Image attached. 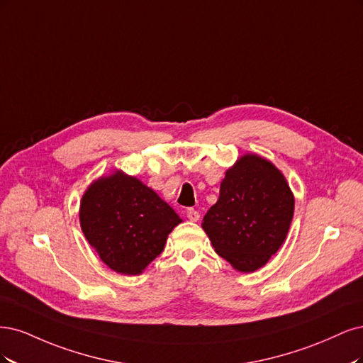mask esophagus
Returning <instances> with one entry per match:
<instances>
[{
    "instance_id": "1",
    "label": "esophagus",
    "mask_w": 363,
    "mask_h": 363,
    "mask_svg": "<svg viewBox=\"0 0 363 363\" xmlns=\"http://www.w3.org/2000/svg\"><path fill=\"white\" fill-rule=\"evenodd\" d=\"M186 218H189L190 221H197L199 218H201V214H199V211H196L194 208H189L186 209Z\"/></svg>"
}]
</instances>
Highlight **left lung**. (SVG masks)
<instances>
[{
  "label": "left lung",
  "instance_id": "1",
  "mask_svg": "<svg viewBox=\"0 0 363 363\" xmlns=\"http://www.w3.org/2000/svg\"><path fill=\"white\" fill-rule=\"evenodd\" d=\"M292 216L294 194L284 173L272 161L244 154L226 170L202 228L221 258L237 272L253 273L284 244Z\"/></svg>",
  "mask_w": 363,
  "mask_h": 363
}]
</instances>
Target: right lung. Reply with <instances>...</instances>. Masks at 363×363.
<instances>
[{
  "mask_svg": "<svg viewBox=\"0 0 363 363\" xmlns=\"http://www.w3.org/2000/svg\"><path fill=\"white\" fill-rule=\"evenodd\" d=\"M181 221L154 190L122 170L93 181L79 203L86 240L105 265L126 276L142 274Z\"/></svg>",
  "mask_w": 363,
  "mask_h": 363,
  "instance_id": "right-lung-1",
  "label": "right lung"
}]
</instances>
